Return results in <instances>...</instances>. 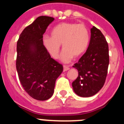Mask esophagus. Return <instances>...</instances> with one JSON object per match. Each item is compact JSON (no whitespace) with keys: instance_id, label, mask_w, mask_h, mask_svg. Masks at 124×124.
Masks as SVG:
<instances>
[{"instance_id":"esophagus-1","label":"esophagus","mask_w":124,"mask_h":124,"mask_svg":"<svg viewBox=\"0 0 124 124\" xmlns=\"http://www.w3.org/2000/svg\"><path fill=\"white\" fill-rule=\"evenodd\" d=\"M69 69V67H68V66H66V65H64V72L68 71Z\"/></svg>"}]
</instances>
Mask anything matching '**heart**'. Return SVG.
I'll use <instances>...</instances> for the list:
<instances>
[{
	"label": "heart",
	"mask_w": 124,
	"mask_h": 124,
	"mask_svg": "<svg viewBox=\"0 0 124 124\" xmlns=\"http://www.w3.org/2000/svg\"><path fill=\"white\" fill-rule=\"evenodd\" d=\"M43 41L46 50L55 59H58L62 45L64 51L61 60L68 63L74 57H80L86 52L90 43V34L84 25L62 23L53 27L51 37L45 36Z\"/></svg>",
	"instance_id": "obj_1"
}]
</instances>
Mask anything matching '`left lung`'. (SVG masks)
<instances>
[{
    "label": "left lung",
    "mask_w": 124,
    "mask_h": 124,
    "mask_svg": "<svg viewBox=\"0 0 124 124\" xmlns=\"http://www.w3.org/2000/svg\"><path fill=\"white\" fill-rule=\"evenodd\" d=\"M90 41L86 52L72 67L78 76L72 83L73 90L83 97L93 96L102 88L107 76L109 49L107 41L98 29H90Z\"/></svg>",
    "instance_id": "left-lung-1"
}]
</instances>
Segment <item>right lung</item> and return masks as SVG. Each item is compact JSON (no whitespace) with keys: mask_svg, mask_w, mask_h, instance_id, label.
<instances>
[{"mask_svg":"<svg viewBox=\"0 0 124 124\" xmlns=\"http://www.w3.org/2000/svg\"><path fill=\"white\" fill-rule=\"evenodd\" d=\"M55 19L41 16L22 31L17 42L16 70L23 88L31 97L46 101L54 92L55 81L63 71L43 45V34Z\"/></svg>","mask_w":124,"mask_h":124,"instance_id":"add662e5","label":"right lung"}]
</instances>
